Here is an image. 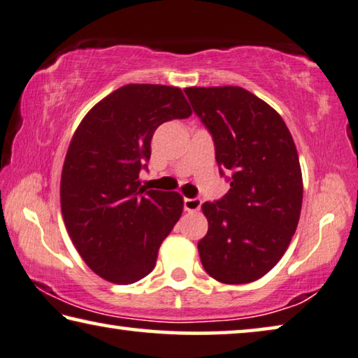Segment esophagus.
Segmentation results:
<instances>
[{"instance_id":"esophagus-1","label":"esophagus","mask_w":358,"mask_h":358,"mask_svg":"<svg viewBox=\"0 0 358 358\" xmlns=\"http://www.w3.org/2000/svg\"><path fill=\"white\" fill-rule=\"evenodd\" d=\"M183 203H185V210H188V212H197L202 206V199L201 197H192V199L186 197Z\"/></svg>"}]
</instances>
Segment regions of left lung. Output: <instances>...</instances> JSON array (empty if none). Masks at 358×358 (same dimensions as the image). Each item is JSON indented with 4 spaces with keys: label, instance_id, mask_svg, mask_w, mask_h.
Returning <instances> with one entry per match:
<instances>
[{
    "label": "left lung",
    "instance_id": "1",
    "mask_svg": "<svg viewBox=\"0 0 358 358\" xmlns=\"http://www.w3.org/2000/svg\"><path fill=\"white\" fill-rule=\"evenodd\" d=\"M186 97L213 138L229 191L202 206L208 231L197 243L207 274L248 283L274 268L290 245L303 203L292 134L279 113L234 86L188 87Z\"/></svg>",
    "mask_w": 358,
    "mask_h": 358
}]
</instances>
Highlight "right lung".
Segmentation results:
<instances>
[{
    "label": "right lung",
    "instance_id": "add662e5",
    "mask_svg": "<svg viewBox=\"0 0 358 358\" xmlns=\"http://www.w3.org/2000/svg\"><path fill=\"white\" fill-rule=\"evenodd\" d=\"M191 116L178 87L127 84L99 101L73 135L60 181L62 215L95 274L134 283L155 269L183 212L178 192L140 188L161 124Z\"/></svg>",
    "mask_w": 358,
    "mask_h": 358
}]
</instances>
